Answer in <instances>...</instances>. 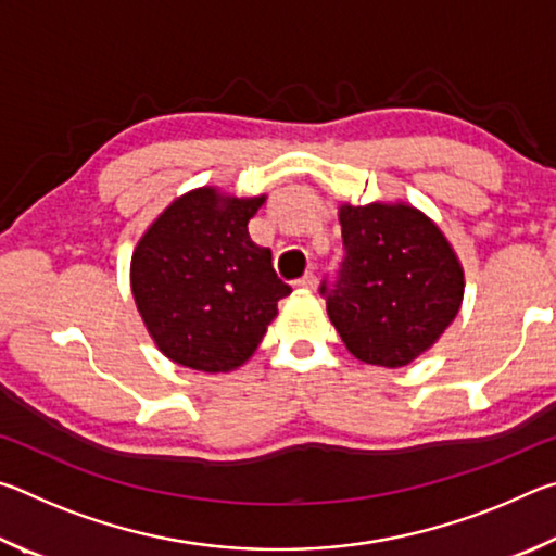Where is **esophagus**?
Segmentation results:
<instances>
[{
    "label": "esophagus",
    "mask_w": 556,
    "mask_h": 556,
    "mask_svg": "<svg viewBox=\"0 0 556 556\" xmlns=\"http://www.w3.org/2000/svg\"><path fill=\"white\" fill-rule=\"evenodd\" d=\"M296 287H301V289H308V291L316 289V275H314V271H306L304 277L296 279Z\"/></svg>",
    "instance_id": "34e87169"
}]
</instances>
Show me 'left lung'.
Wrapping results in <instances>:
<instances>
[{
  "label": "left lung",
  "instance_id": "1",
  "mask_svg": "<svg viewBox=\"0 0 556 556\" xmlns=\"http://www.w3.org/2000/svg\"><path fill=\"white\" fill-rule=\"evenodd\" d=\"M343 262L326 312L357 361L402 368L429 351L464 301V267L444 232L407 203L338 208Z\"/></svg>",
  "mask_w": 556,
  "mask_h": 556
}]
</instances>
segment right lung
<instances>
[{"label": "right lung", "instance_id": "1", "mask_svg": "<svg viewBox=\"0 0 556 556\" xmlns=\"http://www.w3.org/2000/svg\"><path fill=\"white\" fill-rule=\"evenodd\" d=\"M267 195L235 199L205 186L176 199L137 242L131 296L168 361L201 372L240 368L291 287L248 223Z\"/></svg>", "mask_w": 556, "mask_h": 556}]
</instances>
